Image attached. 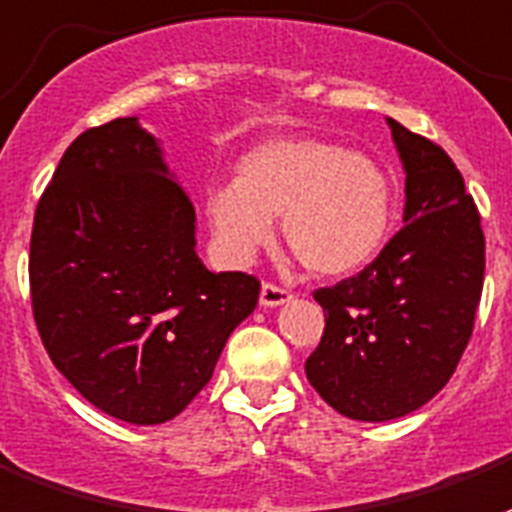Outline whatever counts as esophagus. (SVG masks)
I'll return each instance as SVG.
<instances>
[{
    "mask_svg": "<svg viewBox=\"0 0 512 512\" xmlns=\"http://www.w3.org/2000/svg\"><path fill=\"white\" fill-rule=\"evenodd\" d=\"M291 297H294V294H291L288 288L278 286V283H264V286H261L259 302L261 307H280V305H286Z\"/></svg>",
    "mask_w": 512,
    "mask_h": 512,
    "instance_id": "esophagus-1",
    "label": "esophagus"
}]
</instances>
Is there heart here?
<instances>
[{"label":"heart","mask_w":512,"mask_h":512,"mask_svg":"<svg viewBox=\"0 0 512 512\" xmlns=\"http://www.w3.org/2000/svg\"><path fill=\"white\" fill-rule=\"evenodd\" d=\"M283 215V237L307 270L345 278L388 240L394 197L378 161L318 137H275L240 159L237 180L207 191L218 253L248 264Z\"/></svg>","instance_id":"1"}]
</instances>
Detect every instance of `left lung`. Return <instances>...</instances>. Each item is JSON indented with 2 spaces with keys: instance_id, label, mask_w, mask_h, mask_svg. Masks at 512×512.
I'll return each mask as SVG.
<instances>
[{
  "instance_id": "left-lung-1",
  "label": "left lung",
  "mask_w": 512,
  "mask_h": 512,
  "mask_svg": "<svg viewBox=\"0 0 512 512\" xmlns=\"http://www.w3.org/2000/svg\"><path fill=\"white\" fill-rule=\"evenodd\" d=\"M388 126L405 167V226L359 275L315 291L326 326L305 361L315 391L353 421L407 416L451 380L486 270L480 213L451 156Z\"/></svg>"
}]
</instances>
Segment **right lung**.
I'll return each instance as SVG.
<instances>
[{"mask_svg": "<svg viewBox=\"0 0 512 512\" xmlns=\"http://www.w3.org/2000/svg\"><path fill=\"white\" fill-rule=\"evenodd\" d=\"M194 248V205L137 118L64 151L34 213V324L56 370L107 416H178L259 302L253 275H215Z\"/></svg>", "mask_w": 512, "mask_h": 512, "instance_id": "1", "label": "right lung"}]
</instances>
